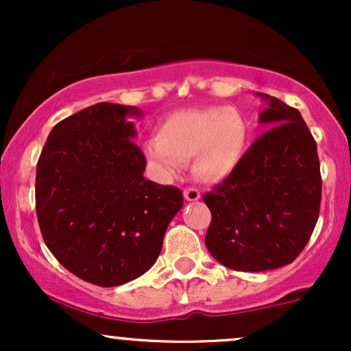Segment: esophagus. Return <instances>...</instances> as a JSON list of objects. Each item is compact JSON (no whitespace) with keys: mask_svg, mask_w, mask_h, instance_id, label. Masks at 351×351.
I'll list each match as a JSON object with an SVG mask.
<instances>
[{"mask_svg":"<svg viewBox=\"0 0 351 351\" xmlns=\"http://www.w3.org/2000/svg\"><path fill=\"white\" fill-rule=\"evenodd\" d=\"M183 196L186 201H198L201 198V193L196 188H186L183 191Z\"/></svg>","mask_w":351,"mask_h":351,"instance_id":"1","label":"esophagus"}]
</instances>
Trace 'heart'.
Wrapping results in <instances>:
<instances>
[{
    "mask_svg": "<svg viewBox=\"0 0 351 351\" xmlns=\"http://www.w3.org/2000/svg\"><path fill=\"white\" fill-rule=\"evenodd\" d=\"M249 145V122L232 107L184 108L165 117L156 138L143 143V155L160 175L173 176L191 160L193 178L217 183L243 162Z\"/></svg>",
    "mask_w": 351,
    "mask_h": 351,
    "instance_id": "b5f03b06",
    "label": "heart"
}]
</instances>
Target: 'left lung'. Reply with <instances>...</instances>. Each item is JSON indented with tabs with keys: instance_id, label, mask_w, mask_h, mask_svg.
Returning <instances> with one entry per match:
<instances>
[{
	"instance_id": "1",
	"label": "left lung",
	"mask_w": 351,
	"mask_h": 351,
	"mask_svg": "<svg viewBox=\"0 0 351 351\" xmlns=\"http://www.w3.org/2000/svg\"><path fill=\"white\" fill-rule=\"evenodd\" d=\"M259 122L269 128L243 162L203 196L211 211L208 251L232 271L291 264L308 243L322 199L317 143L300 112L267 94Z\"/></svg>"
}]
</instances>
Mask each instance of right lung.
Masks as SVG:
<instances>
[{"label":"right lung","mask_w":351,"mask_h":351,"mask_svg":"<svg viewBox=\"0 0 351 351\" xmlns=\"http://www.w3.org/2000/svg\"><path fill=\"white\" fill-rule=\"evenodd\" d=\"M130 106L100 102L60 120L36 170V213L52 256L79 279L115 287L136 279L162 252L183 206L178 188L145 180Z\"/></svg>","instance_id":"obj_1"}]
</instances>
